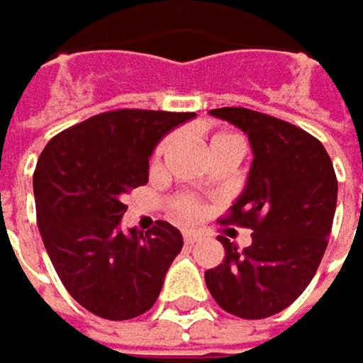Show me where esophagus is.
<instances>
[{
	"label": "esophagus",
	"mask_w": 363,
	"mask_h": 363,
	"mask_svg": "<svg viewBox=\"0 0 363 363\" xmlns=\"http://www.w3.org/2000/svg\"><path fill=\"white\" fill-rule=\"evenodd\" d=\"M184 242H186L188 246H192V244L198 242V233H194V231H186V233H184Z\"/></svg>",
	"instance_id": "esophagus-1"
}]
</instances>
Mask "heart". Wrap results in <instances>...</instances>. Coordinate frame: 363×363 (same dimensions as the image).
Instances as JSON below:
<instances>
[{
    "instance_id": "obj_1",
    "label": "heart",
    "mask_w": 363,
    "mask_h": 363,
    "mask_svg": "<svg viewBox=\"0 0 363 363\" xmlns=\"http://www.w3.org/2000/svg\"><path fill=\"white\" fill-rule=\"evenodd\" d=\"M227 136H231V134H217V136H213V140H211V143L220 140V138H227ZM171 144H173V140L169 138V140H165V143L157 148V152H155V165H159V163H161V159H163V157L169 152ZM179 211H182L186 217H194V215H198V206H196L194 202H182V204H179Z\"/></svg>"
}]
</instances>
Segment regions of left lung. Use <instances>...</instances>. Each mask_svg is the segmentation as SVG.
<instances>
[{"instance_id":"1","label":"left lung","mask_w":363,"mask_h":363,"mask_svg":"<svg viewBox=\"0 0 363 363\" xmlns=\"http://www.w3.org/2000/svg\"><path fill=\"white\" fill-rule=\"evenodd\" d=\"M211 116L240 128L252 146L246 186L223 223L254 233L244 250L219 238L225 258L204 281L225 312L269 318L291 306L318 271L337 208V175L323 144L298 125L242 107Z\"/></svg>"}]
</instances>
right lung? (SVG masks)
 I'll list each match as a JSON object with an SVG mask.
<instances>
[{"instance_id": "obj_1", "label": "right lung", "mask_w": 363, "mask_h": 363, "mask_svg": "<svg viewBox=\"0 0 363 363\" xmlns=\"http://www.w3.org/2000/svg\"><path fill=\"white\" fill-rule=\"evenodd\" d=\"M196 113L119 109L94 116L45 146L33 188L37 223L69 296L107 320L155 306L184 238L167 220L121 231V196L148 182L157 144Z\"/></svg>"}]
</instances>
